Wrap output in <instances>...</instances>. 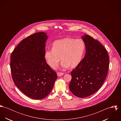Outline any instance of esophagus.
<instances>
[{"mask_svg": "<svg viewBox=\"0 0 121 121\" xmlns=\"http://www.w3.org/2000/svg\"><path fill=\"white\" fill-rule=\"evenodd\" d=\"M57 74V75L59 77H60V76H62L64 74V73H60V72H58Z\"/></svg>", "mask_w": 121, "mask_h": 121, "instance_id": "esophagus-1", "label": "esophagus"}]
</instances>
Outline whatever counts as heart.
I'll use <instances>...</instances> for the list:
<instances>
[{"mask_svg": "<svg viewBox=\"0 0 121 121\" xmlns=\"http://www.w3.org/2000/svg\"><path fill=\"white\" fill-rule=\"evenodd\" d=\"M85 48V43L82 39L66 38L54 41L52 48L46 50L45 57L52 69L58 66L60 58L63 68H74L82 61Z\"/></svg>", "mask_w": 121, "mask_h": 121, "instance_id": "obj_1", "label": "heart"}]
</instances>
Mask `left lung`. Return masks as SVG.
<instances>
[{
  "label": "left lung",
  "instance_id": "left-lung-1",
  "mask_svg": "<svg viewBox=\"0 0 121 121\" xmlns=\"http://www.w3.org/2000/svg\"><path fill=\"white\" fill-rule=\"evenodd\" d=\"M86 46L85 57L71 72V92L84 98L96 92L104 84L109 67V57L104 46L88 35L82 37Z\"/></svg>",
  "mask_w": 121,
  "mask_h": 121
}]
</instances>
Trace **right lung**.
<instances>
[{
  "instance_id": "1",
  "label": "right lung",
  "mask_w": 121,
  "mask_h": 121,
  "mask_svg": "<svg viewBox=\"0 0 121 121\" xmlns=\"http://www.w3.org/2000/svg\"><path fill=\"white\" fill-rule=\"evenodd\" d=\"M48 38L44 32L31 35L17 45L11 56L13 82L25 95L36 100L46 97L57 78L44 57Z\"/></svg>"
}]
</instances>
